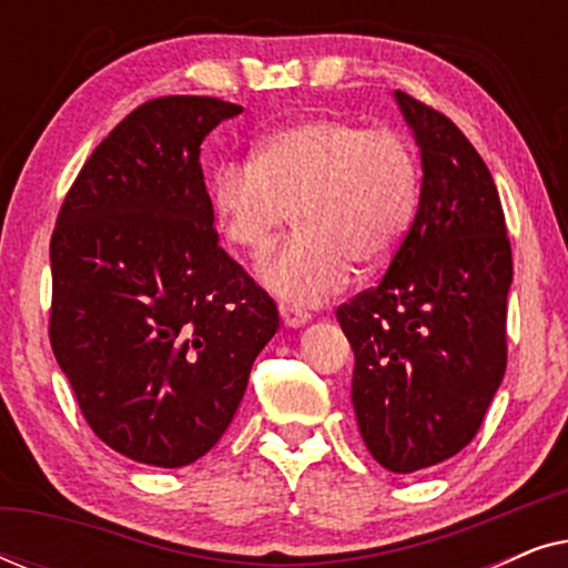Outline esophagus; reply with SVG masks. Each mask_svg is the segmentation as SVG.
Masks as SVG:
<instances>
[{"label": "esophagus", "mask_w": 568, "mask_h": 568, "mask_svg": "<svg viewBox=\"0 0 568 568\" xmlns=\"http://www.w3.org/2000/svg\"><path fill=\"white\" fill-rule=\"evenodd\" d=\"M278 313H282V321L290 325V328H300V325H305L310 321L307 310L292 305V302H282V305H278Z\"/></svg>", "instance_id": "obj_1"}]
</instances>
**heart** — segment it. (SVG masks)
Returning a JSON list of instances; mask_svg holds the SVG:
<instances>
[{"label": "heart", "instance_id": "1", "mask_svg": "<svg viewBox=\"0 0 568 568\" xmlns=\"http://www.w3.org/2000/svg\"><path fill=\"white\" fill-rule=\"evenodd\" d=\"M224 237L261 253L290 220L297 232L261 261V278L294 302H317L372 271L406 237L418 201L414 146L390 126L307 119L263 139L251 162L212 175Z\"/></svg>", "mask_w": 568, "mask_h": 568}]
</instances>
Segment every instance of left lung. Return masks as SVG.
Wrapping results in <instances>:
<instances>
[{
  "label": "left lung",
  "instance_id": "1",
  "mask_svg": "<svg viewBox=\"0 0 568 568\" xmlns=\"http://www.w3.org/2000/svg\"><path fill=\"white\" fill-rule=\"evenodd\" d=\"M395 100L422 150V199L379 284L336 317L364 445L383 468L416 473L470 445L501 385L511 245L468 136L408 92Z\"/></svg>",
  "mask_w": 568,
  "mask_h": 568
}]
</instances>
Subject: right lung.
I'll return each mask as SVG.
<instances>
[{
	"mask_svg": "<svg viewBox=\"0 0 568 568\" xmlns=\"http://www.w3.org/2000/svg\"><path fill=\"white\" fill-rule=\"evenodd\" d=\"M243 108L168 95L134 108L84 162L51 235L49 338L90 429L181 468L235 416L276 302L220 247L201 142Z\"/></svg>",
	"mask_w": 568,
	"mask_h": 568,
	"instance_id": "add662e5",
	"label": "right lung"
}]
</instances>
